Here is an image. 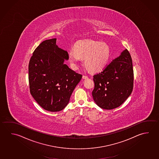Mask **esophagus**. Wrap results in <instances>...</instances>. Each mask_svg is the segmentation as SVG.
<instances>
[{
	"label": "esophagus",
	"mask_w": 159,
	"mask_h": 159,
	"mask_svg": "<svg viewBox=\"0 0 159 159\" xmlns=\"http://www.w3.org/2000/svg\"><path fill=\"white\" fill-rule=\"evenodd\" d=\"M83 78L84 79H86L88 78V76L84 75L83 76Z\"/></svg>",
	"instance_id": "obj_1"
}]
</instances>
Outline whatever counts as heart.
Returning <instances> with one entry per match:
<instances>
[{"instance_id":"b5f03b06","label":"heart","mask_w":159,"mask_h":159,"mask_svg":"<svg viewBox=\"0 0 159 159\" xmlns=\"http://www.w3.org/2000/svg\"><path fill=\"white\" fill-rule=\"evenodd\" d=\"M70 62L75 68L78 67L81 58L85 59V65L92 71L102 69L108 61L110 50L108 46L95 41L87 40L79 42L69 54Z\"/></svg>"}]
</instances>
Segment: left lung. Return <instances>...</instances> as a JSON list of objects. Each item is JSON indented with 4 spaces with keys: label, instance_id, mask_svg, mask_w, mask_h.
<instances>
[{
    "label": "left lung",
    "instance_id": "obj_1",
    "mask_svg": "<svg viewBox=\"0 0 159 159\" xmlns=\"http://www.w3.org/2000/svg\"><path fill=\"white\" fill-rule=\"evenodd\" d=\"M134 70L131 55L125 49L119 57L93 76L92 96L101 108L113 109L120 106L134 88Z\"/></svg>",
    "mask_w": 159,
    "mask_h": 159
}]
</instances>
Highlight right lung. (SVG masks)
Listing matches in <instances>:
<instances>
[{
    "instance_id": "obj_1",
    "label": "right lung",
    "mask_w": 159,
    "mask_h": 159,
    "mask_svg": "<svg viewBox=\"0 0 159 159\" xmlns=\"http://www.w3.org/2000/svg\"><path fill=\"white\" fill-rule=\"evenodd\" d=\"M56 39L41 42L34 51L28 65V80L32 96L46 111L64 109L73 90L82 78L65 64L66 51L58 48Z\"/></svg>"
}]
</instances>
